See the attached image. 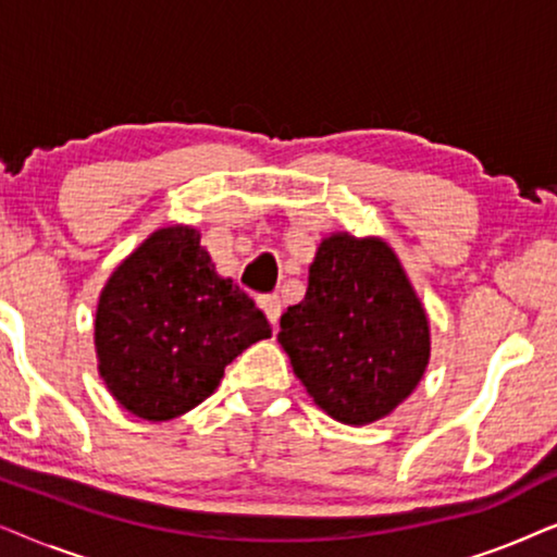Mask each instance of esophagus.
<instances>
[{
  "mask_svg": "<svg viewBox=\"0 0 557 557\" xmlns=\"http://www.w3.org/2000/svg\"><path fill=\"white\" fill-rule=\"evenodd\" d=\"M258 307L263 309V314L269 317L271 326H273V330H276V326H278V319H281V299H278V296H276V294L261 296V299H258Z\"/></svg>",
  "mask_w": 557,
  "mask_h": 557,
  "instance_id": "esophagus-1",
  "label": "esophagus"
}]
</instances>
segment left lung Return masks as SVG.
I'll use <instances>...</instances> for the list:
<instances>
[{
	"mask_svg": "<svg viewBox=\"0 0 557 557\" xmlns=\"http://www.w3.org/2000/svg\"><path fill=\"white\" fill-rule=\"evenodd\" d=\"M278 342L317 406L349 425L398 408L431 357L429 319L398 256L385 240L349 233L322 240Z\"/></svg>",
	"mask_w": 557,
	"mask_h": 557,
	"instance_id": "8db88e82",
	"label": "left lung"
}]
</instances>
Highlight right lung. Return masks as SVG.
Returning <instances> with one entry per match:
<instances>
[{"label": "right lung", "instance_id": "1", "mask_svg": "<svg viewBox=\"0 0 557 557\" xmlns=\"http://www.w3.org/2000/svg\"><path fill=\"white\" fill-rule=\"evenodd\" d=\"M271 324L246 292L215 273L200 233H151L103 286L96 309L98 372L144 421H170L215 393L225 364Z\"/></svg>", "mask_w": 557, "mask_h": 557}]
</instances>
